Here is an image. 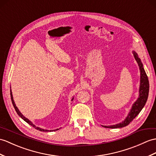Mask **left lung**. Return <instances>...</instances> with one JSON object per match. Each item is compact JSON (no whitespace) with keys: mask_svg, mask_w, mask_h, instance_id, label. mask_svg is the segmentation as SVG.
Here are the masks:
<instances>
[{"mask_svg":"<svg viewBox=\"0 0 156 156\" xmlns=\"http://www.w3.org/2000/svg\"><path fill=\"white\" fill-rule=\"evenodd\" d=\"M134 58L136 60L137 64L140 68V88H139V96L137 98L136 102L133 104L132 108L128 113L127 117L125 118L124 120L122 122L118 123L116 124L110 125V126H102L104 128H123L125 126H128L130 122H131L133 119H134L137 115L139 114L140 112L143 109L145 104H146L147 98L148 94H149V81H148V78L147 74L145 72L143 64L139 58L137 54L135 51H132Z\"/></svg>","mask_w":156,"mask_h":156,"instance_id":"8db88e82","label":"left lung"}]
</instances>
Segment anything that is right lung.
Returning a JSON list of instances; mask_svg holds the SVG:
<instances>
[{
    "mask_svg": "<svg viewBox=\"0 0 156 156\" xmlns=\"http://www.w3.org/2000/svg\"><path fill=\"white\" fill-rule=\"evenodd\" d=\"M10 97H11V101H12V104H13V106H14V109H15V110H16V113L18 114V115H19V116H20L22 119H24V120L25 122H27L28 124H30V126H32V127H34L35 129H37L39 130V131H41V132H53V131H56V130H58V129H60V128H59V129H56L48 130V129H42V128H39V127H37V126H36L30 120H29V119H28V118H27L26 117H24V115H23V114H22L21 112L19 111V108H18L16 107L15 103H14V100H13V96H12V90H11V89H10ZM73 99H74V98H72V99L71 101L73 100Z\"/></svg>",
    "mask_w": 156,
    "mask_h": 156,
    "instance_id": "1",
    "label": "right lung"
}]
</instances>
